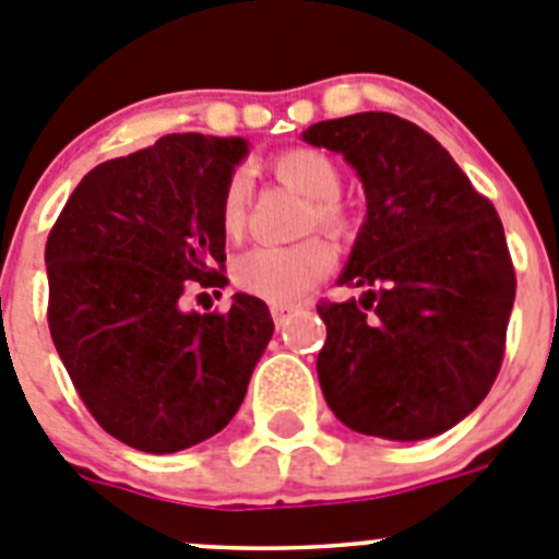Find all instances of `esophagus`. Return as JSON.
I'll return each mask as SVG.
<instances>
[{
	"label": "esophagus",
	"instance_id": "obj_1",
	"mask_svg": "<svg viewBox=\"0 0 559 559\" xmlns=\"http://www.w3.org/2000/svg\"><path fill=\"white\" fill-rule=\"evenodd\" d=\"M298 309H300V306H295V304H273V306H270V314H273L275 325H284L286 317L295 314Z\"/></svg>",
	"mask_w": 559,
	"mask_h": 559
}]
</instances>
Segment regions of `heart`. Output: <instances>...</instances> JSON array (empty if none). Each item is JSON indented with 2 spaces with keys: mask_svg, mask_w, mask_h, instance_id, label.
<instances>
[{
  "mask_svg": "<svg viewBox=\"0 0 559 559\" xmlns=\"http://www.w3.org/2000/svg\"><path fill=\"white\" fill-rule=\"evenodd\" d=\"M273 173L281 183L292 186L314 203V223L329 234H340L345 228L340 205L334 203L340 194V173L334 160L320 150L292 147L273 158ZM250 186L245 175H234L225 186L223 205H219V223L225 234H239L248 217ZM334 267V250L323 239L289 245V248H261L248 250L234 264V278L239 289L270 304H295L314 289Z\"/></svg>",
  "mask_w": 559,
  "mask_h": 559,
  "instance_id": "heart-1",
  "label": "heart"
}]
</instances>
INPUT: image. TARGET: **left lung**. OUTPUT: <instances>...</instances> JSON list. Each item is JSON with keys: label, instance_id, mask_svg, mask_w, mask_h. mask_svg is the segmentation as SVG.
<instances>
[{"label": "left lung", "instance_id": "8db88e82", "mask_svg": "<svg viewBox=\"0 0 559 559\" xmlns=\"http://www.w3.org/2000/svg\"><path fill=\"white\" fill-rule=\"evenodd\" d=\"M361 180L367 214L340 284L320 304L317 379L348 429L415 442L449 431L499 376L515 270L501 219L449 150L417 124L367 110L304 130Z\"/></svg>", "mask_w": 559, "mask_h": 559}]
</instances>
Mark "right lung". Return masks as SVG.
<instances>
[{"label":"right lung","mask_w":559,"mask_h":559,"mask_svg":"<svg viewBox=\"0 0 559 559\" xmlns=\"http://www.w3.org/2000/svg\"><path fill=\"white\" fill-rule=\"evenodd\" d=\"M245 155L239 135H164L85 175L47 239L55 348L130 449L175 454L223 431L273 336L267 304L245 292L225 314L180 309L194 280L228 284L219 205Z\"/></svg>","instance_id":"obj_1"}]
</instances>
